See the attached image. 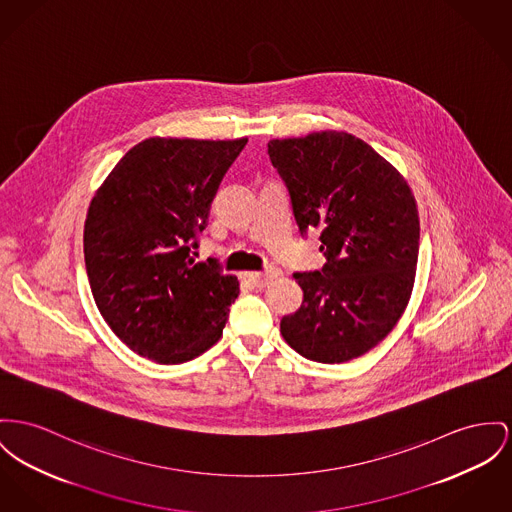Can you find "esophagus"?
Masks as SVG:
<instances>
[{
    "label": "esophagus",
    "instance_id": "obj_1",
    "mask_svg": "<svg viewBox=\"0 0 512 512\" xmlns=\"http://www.w3.org/2000/svg\"><path fill=\"white\" fill-rule=\"evenodd\" d=\"M281 272L277 268H268L264 272L246 273V279L254 285V287H266L268 283H272L273 279H277Z\"/></svg>",
    "mask_w": 512,
    "mask_h": 512
}]
</instances>
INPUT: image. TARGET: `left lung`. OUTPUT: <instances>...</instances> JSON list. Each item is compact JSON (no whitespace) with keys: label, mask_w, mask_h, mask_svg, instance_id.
I'll return each instance as SVG.
<instances>
[{"label":"left lung","mask_w":512,"mask_h":512,"mask_svg":"<svg viewBox=\"0 0 512 512\" xmlns=\"http://www.w3.org/2000/svg\"><path fill=\"white\" fill-rule=\"evenodd\" d=\"M301 235L320 229L326 264L295 273L301 308L281 336L303 357L345 363L384 340L408 307L419 254V215L408 182L359 137L314 132L272 139Z\"/></svg>","instance_id":"8db88e82"}]
</instances>
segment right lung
<instances>
[{
  "instance_id": "1",
  "label": "right lung",
  "mask_w": 512,
  "mask_h": 512,
  "mask_svg": "<svg viewBox=\"0 0 512 512\" xmlns=\"http://www.w3.org/2000/svg\"><path fill=\"white\" fill-rule=\"evenodd\" d=\"M149 137L106 176L89 205L83 250L95 303L139 355L176 365L217 343L239 279L196 262L219 184L246 145Z\"/></svg>"
}]
</instances>
